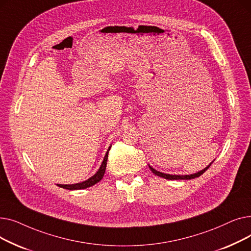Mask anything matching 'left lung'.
Here are the masks:
<instances>
[{
    "label": "left lung",
    "instance_id": "obj_1",
    "mask_svg": "<svg viewBox=\"0 0 251 251\" xmlns=\"http://www.w3.org/2000/svg\"><path fill=\"white\" fill-rule=\"evenodd\" d=\"M214 163V161L210 163L208 166H206L203 170H201V171H200V172H197V173H194V174H190V175H172V174H166V173H162V172H159V171H156L155 169H153L151 166H150L149 165V167H150V169H151V172L154 174V175H156V176H160V177H162V178H165V179H168V180H190V179H194V178H196V177H200L201 175H202L205 171L209 168V166L212 165Z\"/></svg>",
    "mask_w": 251,
    "mask_h": 251
}]
</instances>
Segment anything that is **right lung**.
<instances>
[{
  "label": "right lung",
  "instance_id": "right-lung-1",
  "mask_svg": "<svg viewBox=\"0 0 251 251\" xmlns=\"http://www.w3.org/2000/svg\"><path fill=\"white\" fill-rule=\"evenodd\" d=\"M111 147L108 149L107 152H105V155L103 157V161L100 167V169L98 170V172L94 175L91 176L90 178H88L87 180L83 181V182H80V183H76V184H57V185L61 188H64V189H68V190H78V189H85V188H88L92 185H95V184H97L98 182H100L102 177H103V174L105 172V166H107V161H108V154H109V151H110Z\"/></svg>",
  "mask_w": 251,
  "mask_h": 251
}]
</instances>
